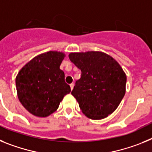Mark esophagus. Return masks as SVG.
I'll return each mask as SVG.
<instances>
[{
    "label": "esophagus",
    "instance_id": "esophagus-1",
    "mask_svg": "<svg viewBox=\"0 0 152 152\" xmlns=\"http://www.w3.org/2000/svg\"><path fill=\"white\" fill-rule=\"evenodd\" d=\"M69 86H70V89H71V90H72V89H73V86H74V84H73V83H71L70 85H69Z\"/></svg>",
    "mask_w": 152,
    "mask_h": 152
}]
</instances>
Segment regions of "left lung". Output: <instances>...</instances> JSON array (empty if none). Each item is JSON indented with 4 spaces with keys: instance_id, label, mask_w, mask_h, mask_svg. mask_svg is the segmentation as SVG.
Here are the masks:
<instances>
[{
    "instance_id": "8db88e82",
    "label": "left lung",
    "mask_w": 152,
    "mask_h": 152,
    "mask_svg": "<svg viewBox=\"0 0 152 152\" xmlns=\"http://www.w3.org/2000/svg\"><path fill=\"white\" fill-rule=\"evenodd\" d=\"M69 58L82 72L71 92L82 112L94 120L112 114L125 94L126 75L118 62L99 51L71 53Z\"/></svg>"
}]
</instances>
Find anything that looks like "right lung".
I'll return each instance as SVG.
<instances>
[{"instance_id":"right-lung-1","label":"right lung","mask_w":152,"mask_h":152,"mask_svg":"<svg viewBox=\"0 0 152 152\" xmlns=\"http://www.w3.org/2000/svg\"><path fill=\"white\" fill-rule=\"evenodd\" d=\"M64 57L63 53L49 51L35 56L18 72V99L34 115L47 117L53 113L63 97L70 92L64 72L60 69Z\"/></svg>"}]
</instances>
